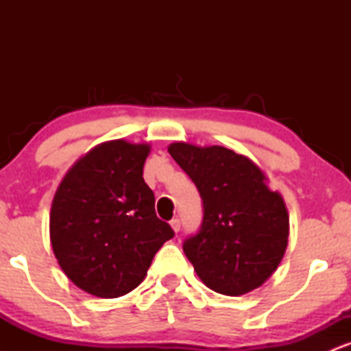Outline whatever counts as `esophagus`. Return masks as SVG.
<instances>
[{
	"label": "esophagus",
	"instance_id": "esophagus-1",
	"mask_svg": "<svg viewBox=\"0 0 351 351\" xmlns=\"http://www.w3.org/2000/svg\"><path fill=\"white\" fill-rule=\"evenodd\" d=\"M170 224H171L173 231H175V232H178V231H180V228H181V223H180V219H178V217H173V219L170 221Z\"/></svg>",
	"mask_w": 351,
	"mask_h": 351
}]
</instances>
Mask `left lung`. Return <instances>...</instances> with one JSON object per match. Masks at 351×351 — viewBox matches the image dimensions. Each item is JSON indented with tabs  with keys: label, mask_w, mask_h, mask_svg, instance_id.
Wrapping results in <instances>:
<instances>
[{
	"label": "left lung",
	"mask_w": 351,
	"mask_h": 351,
	"mask_svg": "<svg viewBox=\"0 0 351 351\" xmlns=\"http://www.w3.org/2000/svg\"><path fill=\"white\" fill-rule=\"evenodd\" d=\"M198 188L203 219L183 251L215 292L243 295L263 285L284 257L289 216L251 160L224 147L173 143L168 148Z\"/></svg>",
	"instance_id": "obj_1"
}]
</instances>
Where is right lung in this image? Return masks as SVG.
I'll use <instances>...</instances> for the list:
<instances>
[{"label": "right lung", "instance_id": "add662e5", "mask_svg": "<svg viewBox=\"0 0 351 351\" xmlns=\"http://www.w3.org/2000/svg\"><path fill=\"white\" fill-rule=\"evenodd\" d=\"M150 147L114 140L80 158L56 193L51 244L79 289L102 299L134 291L153 256L175 236L143 180Z\"/></svg>", "mask_w": 351, "mask_h": 351}]
</instances>
